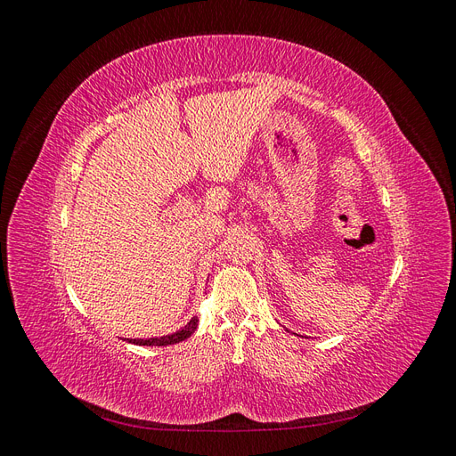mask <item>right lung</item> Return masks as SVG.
I'll return each mask as SVG.
<instances>
[{"instance_id":"obj_1","label":"right lung","mask_w":456,"mask_h":456,"mask_svg":"<svg viewBox=\"0 0 456 456\" xmlns=\"http://www.w3.org/2000/svg\"><path fill=\"white\" fill-rule=\"evenodd\" d=\"M198 329V317H191L188 325H184L181 330H176L173 335L167 337H158V338H127L133 344H139V346H167V344H176L186 340L194 330Z\"/></svg>"}]
</instances>
